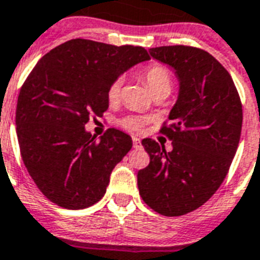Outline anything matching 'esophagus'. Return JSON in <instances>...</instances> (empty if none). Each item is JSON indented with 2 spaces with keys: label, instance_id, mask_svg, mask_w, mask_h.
I'll return each instance as SVG.
<instances>
[{
  "label": "esophagus",
  "instance_id": "1",
  "mask_svg": "<svg viewBox=\"0 0 260 260\" xmlns=\"http://www.w3.org/2000/svg\"><path fill=\"white\" fill-rule=\"evenodd\" d=\"M132 143H134L135 148H139L140 147V139H139L138 136H134V138H132Z\"/></svg>",
  "mask_w": 260,
  "mask_h": 260
}]
</instances>
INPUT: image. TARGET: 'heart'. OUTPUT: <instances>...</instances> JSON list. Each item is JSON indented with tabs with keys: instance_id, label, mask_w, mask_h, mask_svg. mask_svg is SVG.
<instances>
[{
	"instance_id": "heart-1",
	"label": "heart",
	"mask_w": 260,
	"mask_h": 260,
	"mask_svg": "<svg viewBox=\"0 0 260 260\" xmlns=\"http://www.w3.org/2000/svg\"><path fill=\"white\" fill-rule=\"evenodd\" d=\"M143 77L146 83H147V87L150 92L155 94V92H159V91H166V92H170L172 90V84H173V80H172V75L168 71L166 67L159 64H152L150 65L146 71L143 72ZM120 92H121V80L117 79L110 84L108 91V98L110 102H116L118 96H120ZM147 122V118L142 116H128L124 117L120 124L121 126H124L125 129L131 131V132H139V131L143 128V125Z\"/></svg>"
}]
</instances>
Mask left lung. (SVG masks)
<instances>
[{
    "mask_svg": "<svg viewBox=\"0 0 260 260\" xmlns=\"http://www.w3.org/2000/svg\"><path fill=\"white\" fill-rule=\"evenodd\" d=\"M148 51L173 69L178 95L170 125L161 129L173 150L142 140L150 164L139 170V193L154 211L177 217L205 205L226 177L240 140L243 108L229 72L207 51L181 45Z\"/></svg>",
    "mask_w": 260,
    "mask_h": 260,
    "instance_id": "8db88e82",
    "label": "left lung"
}]
</instances>
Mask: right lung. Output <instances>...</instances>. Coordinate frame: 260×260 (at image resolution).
Returning a JSON list of instances; mask_svg holds the SVG:
<instances>
[{
	"label": "right lung",
	"mask_w": 260,
	"mask_h": 260,
	"mask_svg": "<svg viewBox=\"0 0 260 260\" xmlns=\"http://www.w3.org/2000/svg\"><path fill=\"white\" fill-rule=\"evenodd\" d=\"M148 59L140 46L72 39L34 67L17 98L16 132L25 168L49 201L80 210L104 198L132 139L116 128L96 139L84 125L108 110L110 84Z\"/></svg>",
	"instance_id": "1"
}]
</instances>
